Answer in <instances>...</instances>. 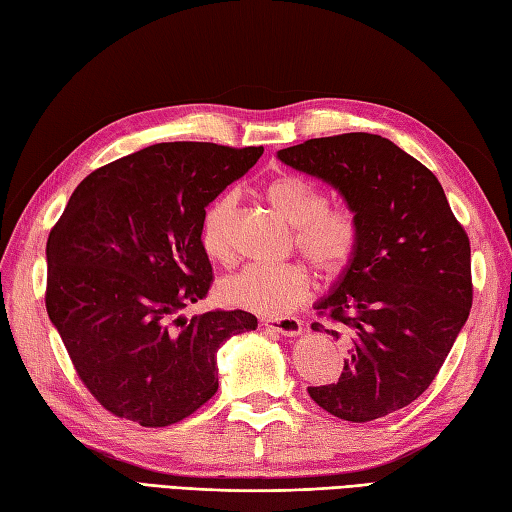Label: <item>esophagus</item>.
Instances as JSON below:
<instances>
[{
    "mask_svg": "<svg viewBox=\"0 0 512 512\" xmlns=\"http://www.w3.org/2000/svg\"><path fill=\"white\" fill-rule=\"evenodd\" d=\"M270 332H279L284 336H299L303 332V323L297 317H275L264 321Z\"/></svg>",
    "mask_w": 512,
    "mask_h": 512,
    "instance_id": "obj_1",
    "label": "esophagus"
}]
</instances>
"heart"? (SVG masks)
<instances>
[{"instance_id":"heart-1","label":"heart","mask_w":512,"mask_h":512,"mask_svg":"<svg viewBox=\"0 0 512 512\" xmlns=\"http://www.w3.org/2000/svg\"><path fill=\"white\" fill-rule=\"evenodd\" d=\"M264 198L292 226V246L319 270L336 279L354 264L361 244V222L347 204H328L319 182L301 173H277L264 184ZM235 193H222L206 206L200 222V242L213 262H228V224L235 211ZM312 292V273L301 262L250 264L226 277L220 295L228 306L279 317L295 310Z\"/></svg>"}]
</instances>
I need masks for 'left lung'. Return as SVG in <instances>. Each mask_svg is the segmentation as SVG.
Masks as SVG:
<instances>
[{
	"label": "left lung",
	"mask_w": 512,
	"mask_h": 512,
	"mask_svg": "<svg viewBox=\"0 0 512 512\" xmlns=\"http://www.w3.org/2000/svg\"><path fill=\"white\" fill-rule=\"evenodd\" d=\"M279 160L330 182L361 222L354 264L312 323L343 341L345 367L308 394L347 422L389 416L433 383L469 319V235L438 178L383 136L310 138Z\"/></svg>",
	"instance_id": "left-lung-1"
}]
</instances>
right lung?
<instances>
[{
	"label": "right lung",
	"mask_w": 512,
	"mask_h": 512,
	"mask_svg": "<svg viewBox=\"0 0 512 512\" xmlns=\"http://www.w3.org/2000/svg\"><path fill=\"white\" fill-rule=\"evenodd\" d=\"M264 147L158 143L92 171L48 235L46 310L76 376L116 418L169 427L217 391L215 356L257 328L244 310H180L213 284L206 204Z\"/></svg>",
	"instance_id": "add662e5"
}]
</instances>
